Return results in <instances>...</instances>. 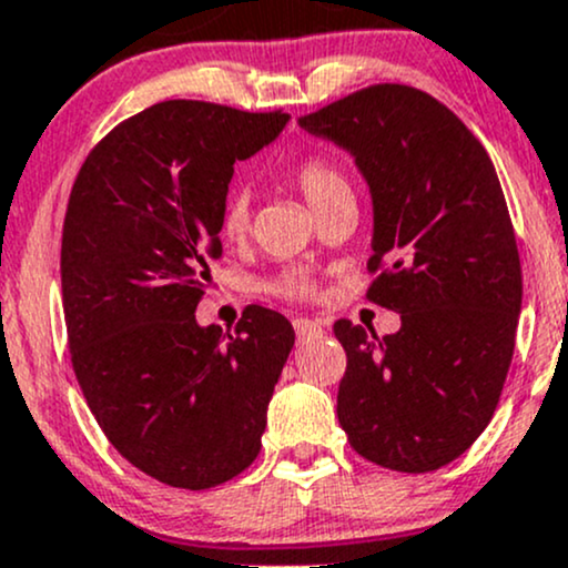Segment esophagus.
<instances>
[{
  "label": "esophagus",
  "mask_w": 568,
  "mask_h": 568,
  "mask_svg": "<svg viewBox=\"0 0 568 568\" xmlns=\"http://www.w3.org/2000/svg\"><path fill=\"white\" fill-rule=\"evenodd\" d=\"M294 328H296V336L298 339H310V336L315 334H323V326L317 321H310V317H298L294 321Z\"/></svg>",
  "instance_id": "obj_1"
}]
</instances>
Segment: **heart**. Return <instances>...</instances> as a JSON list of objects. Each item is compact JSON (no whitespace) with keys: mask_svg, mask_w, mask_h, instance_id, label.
Here are the masks:
<instances>
[{"mask_svg":"<svg viewBox=\"0 0 568 568\" xmlns=\"http://www.w3.org/2000/svg\"><path fill=\"white\" fill-rule=\"evenodd\" d=\"M288 178L302 191V196L307 199L315 213H323V210L332 207L334 202H342V199H353L351 178L326 153H304L288 170ZM251 196H247V191L234 189L223 199L221 234L229 242H240L251 232ZM272 291L285 298H307L315 294V280L313 274L304 270H288L272 280Z\"/></svg>","mask_w":568,"mask_h":568,"instance_id":"heart-1","label":"heart"}]
</instances>
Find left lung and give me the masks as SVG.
<instances>
[{
  "instance_id": "1",
  "label": "left lung",
  "mask_w": 568,
  "mask_h": 568,
  "mask_svg": "<svg viewBox=\"0 0 568 568\" xmlns=\"http://www.w3.org/2000/svg\"><path fill=\"white\" fill-rule=\"evenodd\" d=\"M353 153L375 204L366 298L402 315L351 321L336 415L353 450L423 475L456 460L496 413L515 353L523 274L494 161L426 91L379 83L298 118Z\"/></svg>"
}]
</instances>
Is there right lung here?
<instances>
[{
    "mask_svg": "<svg viewBox=\"0 0 568 568\" xmlns=\"http://www.w3.org/2000/svg\"><path fill=\"white\" fill-rule=\"evenodd\" d=\"M283 110L172 99L118 123L74 178L61 234L72 369L118 453L172 488L245 471L294 326L251 304L234 334L196 307L221 258L236 161L283 132Z\"/></svg>",
    "mask_w": 568,
    "mask_h": 568,
    "instance_id": "obj_1",
    "label": "right lung"
}]
</instances>
